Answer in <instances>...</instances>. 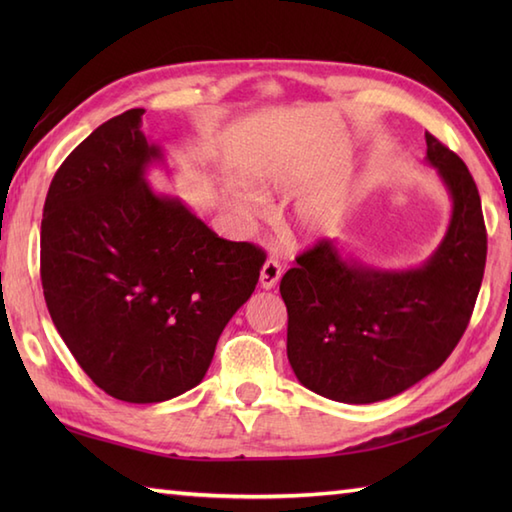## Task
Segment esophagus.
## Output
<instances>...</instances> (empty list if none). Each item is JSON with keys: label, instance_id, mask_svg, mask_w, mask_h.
Here are the masks:
<instances>
[{"label": "esophagus", "instance_id": "esophagus-1", "mask_svg": "<svg viewBox=\"0 0 512 512\" xmlns=\"http://www.w3.org/2000/svg\"><path fill=\"white\" fill-rule=\"evenodd\" d=\"M281 279V266L275 259H268V262L259 270V286L264 290H273Z\"/></svg>", "mask_w": 512, "mask_h": 512}]
</instances>
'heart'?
<instances>
[{"label": "heart", "mask_w": 512, "mask_h": 512, "mask_svg": "<svg viewBox=\"0 0 512 512\" xmlns=\"http://www.w3.org/2000/svg\"><path fill=\"white\" fill-rule=\"evenodd\" d=\"M255 178H257L259 189L266 193H275L279 189L288 187L292 178H295V169H292L288 158H277L273 162H268V165L259 167ZM231 202H233V209L242 217H248L250 220V217L255 215V206L244 191H233ZM341 215H343V209L339 206V202L312 200L308 204H303L297 211L295 233L301 239H319L323 235H328L332 228L341 222Z\"/></svg>", "instance_id": "obj_1"}]
</instances>
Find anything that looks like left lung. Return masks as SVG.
<instances>
[{
  "instance_id": "8db88e82",
  "label": "left lung",
  "mask_w": 512,
  "mask_h": 512,
  "mask_svg": "<svg viewBox=\"0 0 512 512\" xmlns=\"http://www.w3.org/2000/svg\"><path fill=\"white\" fill-rule=\"evenodd\" d=\"M424 138V160L451 198L447 233L427 262L374 268L321 239L281 279L288 361L314 394L347 405L398 396L436 372L469 325L486 264L480 193L451 149Z\"/></svg>"
}]
</instances>
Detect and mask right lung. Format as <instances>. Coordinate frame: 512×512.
<instances>
[{"label": "right lung", "mask_w": 512, "mask_h": 512, "mask_svg": "<svg viewBox=\"0 0 512 512\" xmlns=\"http://www.w3.org/2000/svg\"><path fill=\"white\" fill-rule=\"evenodd\" d=\"M145 110L96 127L54 173L41 220V286L54 328L96 387L149 405L202 383L266 255L217 237L147 171L165 151Z\"/></svg>", "instance_id": "1"}]
</instances>
